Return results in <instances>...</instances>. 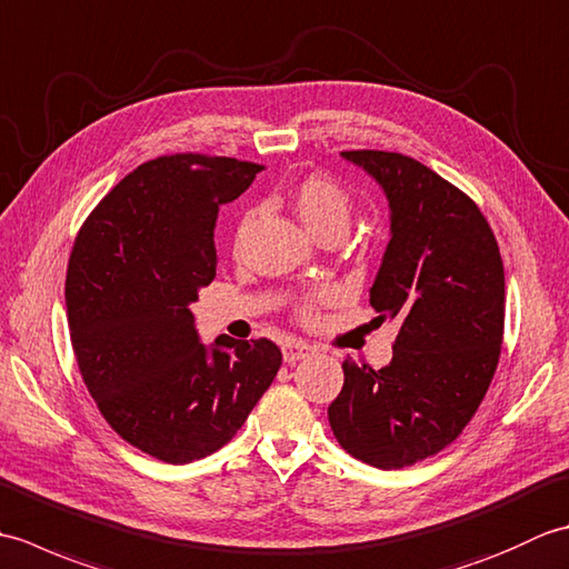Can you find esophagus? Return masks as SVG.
Masks as SVG:
<instances>
[{
  "mask_svg": "<svg viewBox=\"0 0 569 569\" xmlns=\"http://www.w3.org/2000/svg\"><path fill=\"white\" fill-rule=\"evenodd\" d=\"M312 352H316V349H312L303 340H291L283 345V359L288 361V365H296V361H300V359H308Z\"/></svg>",
  "mask_w": 569,
  "mask_h": 569,
  "instance_id": "esophagus-1",
  "label": "esophagus"
}]
</instances>
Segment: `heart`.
<instances>
[{
    "instance_id": "heart-1",
    "label": "heart",
    "mask_w": 569,
    "mask_h": 569,
    "mask_svg": "<svg viewBox=\"0 0 569 569\" xmlns=\"http://www.w3.org/2000/svg\"><path fill=\"white\" fill-rule=\"evenodd\" d=\"M288 208L296 212L300 222L306 224L310 234H316L318 239L325 234H345L349 220H352V210L355 202L352 196L337 183L330 176H320V173H310L306 178H300L298 183L288 190L286 196ZM249 232V217L239 222L237 234H234V251L244 247V239ZM330 298V291H318L316 296L306 298L303 303L298 306V318L300 320H312L316 318V310L320 303Z\"/></svg>"
}]
</instances>
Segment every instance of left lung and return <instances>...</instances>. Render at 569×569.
Listing matches in <instances>:
<instances>
[{
	"label": "left lung",
	"mask_w": 569,
	"mask_h": 569,
	"mask_svg": "<svg viewBox=\"0 0 569 569\" xmlns=\"http://www.w3.org/2000/svg\"><path fill=\"white\" fill-rule=\"evenodd\" d=\"M383 188L391 208L371 308L398 320L389 367L345 359L328 408L345 450L401 469L459 438L485 401L503 342V261L487 217L457 186L393 151H342Z\"/></svg>",
	"instance_id": "8db88e82"
}]
</instances>
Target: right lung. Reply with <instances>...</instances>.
<instances>
[{
    "label": "right lung",
    "mask_w": 569,
    "mask_h": 569,
    "mask_svg": "<svg viewBox=\"0 0 569 569\" xmlns=\"http://www.w3.org/2000/svg\"><path fill=\"white\" fill-rule=\"evenodd\" d=\"M259 171L227 156H159L107 192L70 251L66 306L82 381L119 438L168 465L232 440L281 369L266 337L208 352L190 312L217 271V210Z\"/></svg>",
    "instance_id": "obj_1"
}]
</instances>
